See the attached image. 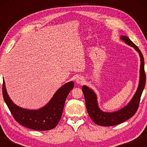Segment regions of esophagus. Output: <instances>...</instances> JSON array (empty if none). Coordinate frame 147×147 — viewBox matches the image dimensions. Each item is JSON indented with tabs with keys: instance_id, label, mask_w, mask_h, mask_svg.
<instances>
[{
	"instance_id": "obj_1",
	"label": "esophagus",
	"mask_w": 147,
	"mask_h": 147,
	"mask_svg": "<svg viewBox=\"0 0 147 147\" xmlns=\"http://www.w3.org/2000/svg\"><path fill=\"white\" fill-rule=\"evenodd\" d=\"M84 81V79L83 78H82V77H78V78L76 79V82L78 84H83Z\"/></svg>"
}]
</instances>
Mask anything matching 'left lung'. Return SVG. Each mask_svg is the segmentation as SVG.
Listing matches in <instances>:
<instances>
[{"instance_id":"1","label":"left lung","mask_w":147,"mask_h":147,"mask_svg":"<svg viewBox=\"0 0 147 147\" xmlns=\"http://www.w3.org/2000/svg\"><path fill=\"white\" fill-rule=\"evenodd\" d=\"M121 39L128 45L134 47L136 51L138 52L140 56L141 65L139 86L136 93L127 105L114 112H104L102 111L98 106L97 96L96 93L88 86H82V91L85 98L87 111L91 120L99 126H111L117 125L133 117L138 110L141 94L145 86L146 74L144 58L142 53L138 47L127 36H121Z\"/></svg>"}]
</instances>
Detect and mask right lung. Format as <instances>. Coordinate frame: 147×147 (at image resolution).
Returning a JSON list of instances; mask_svg holds the SVG:
<instances>
[{
	"instance_id": "obj_1",
	"label": "right lung",
	"mask_w": 147,
	"mask_h": 147,
	"mask_svg": "<svg viewBox=\"0 0 147 147\" xmlns=\"http://www.w3.org/2000/svg\"><path fill=\"white\" fill-rule=\"evenodd\" d=\"M73 87V81L64 84L56 92L49 103L36 110L22 108L16 105L7 93L4 80L2 84V94L15 120L28 128L45 131L54 128L60 121L65 102Z\"/></svg>"
}]
</instances>
